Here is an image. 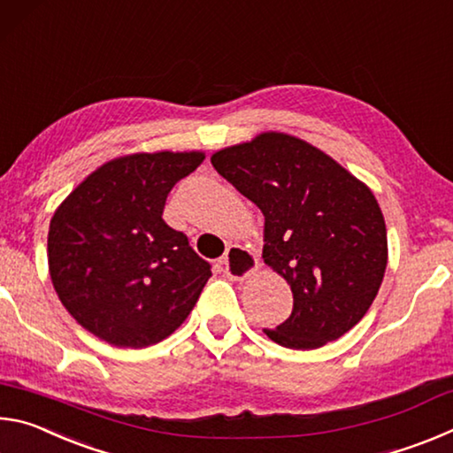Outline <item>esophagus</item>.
Masks as SVG:
<instances>
[{
    "label": "esophagus",
    "instance_id": "34e87169",
    "mask_svg": "<svg viewBox=\"0 0 453 453\" xmlns=\"http://www.w3.org/2000/svg\"><path fill=\"white\" fill-rule=\"evenodd\" d=\"M256 270L257 259L251 251L240 248V245H229L224 256V272L229 280L242 281Z\"/></svg>",
    "mask_w": 453,
    "mask_h": 453
}]
</instances>
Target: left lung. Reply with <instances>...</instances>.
Returning a JSON list of instances; mask_svg holds the SVG:
<instances>
[{"mask_svg": "<svg viewBox=\"0 0 453 453\" xmlns=\"http://www.w3.org/2000/svg\"><path fill=\"white\" fill-rule=\"evenodd\" d=\"M211 165L265 218L264 262L289 283L291 316L265 335L316 349L365 316L388 265V234L370 188L286 134H262L211 156Z\"/></svg>", "mask_w": 453, "mask_h": 453, "instance_id": "left-lung-1", "label": "left lung"}]
</instances>
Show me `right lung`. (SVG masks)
<instances>
[{"label": "right lung", "mask_w": 453, "mask_h": 453, "mask_svg": "<svg viewBox=\"0 0 453 453\" xmlns=\"http://www.w3.org/2000/svg\"><path fill=\"white\" fill-rule=\"evenodd\" d=\"M199 151L134 153L104 164L53 213L48 262L61 303L99 340L148 348L194 310L211 265L164 221L167 194Z\"/></svg>", "instance_id": "add662e5"}]
</instances>
